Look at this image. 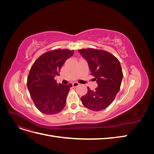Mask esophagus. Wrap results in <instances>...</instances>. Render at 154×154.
Returning a JSON list of instances; mask_svg holds the SVG:
<instances>
[{"instance_id": "esophagus-1", "label": "esophagus", "mask_w": 154, "mask_h": 154, "mask_svg": "<svg viewBox=\"0 0 154 154\" xmlns=\"http://www.w3.org/2000/svg\"><path fill=\"white\" fill-rule=\"evenodd\" d=\"M79 85H80V84H79L78 83L74 82V83H72V87H78Z\"/></svg>"}]
</instances>
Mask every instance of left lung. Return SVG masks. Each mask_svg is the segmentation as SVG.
Wrapping results in <instances>:
<instances>
[{
	"label": "left lung",
	"instance_id": "left-lung-1",
	"mask_svg": "<svg viewBox=\"0 0 154 154\" xmlns=\"http://www.w3.org/2000/svg\"><path fill=\"white\" fill-rule=\"evenodd\" d=\"M78 52L86 60L91 74L97 83L94 91L88 87L87 94L81 97L82 103L92 110H104L112 103L119 91L123 76L121 64L105 51L87 49Z\"/></svg>",
	"mask_w": 154,
	"mask_h": 154
}]
</instances>
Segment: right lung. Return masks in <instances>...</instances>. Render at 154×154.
Listing matches in <instances>:
<instances>
[{
  "instance_id": "1",
  "label": "right lung",
  "mask_w": 154,
  "mask_h": 154,
  "mask_svg": "<svg viewBox=\"0 0 154 154\" xmlns=\"http://www.w3.org/2000/svg\"><path fill=\"white\" fill-rule=\"evenodd\" d=\"M73 53L74 51L68 49L49 51L41 55L31 68L27 88L36 108L43 114H57L66 106L72 85L58 84L54 77L59 75L62 66Z\"/></svg>"
}]
</instances>
